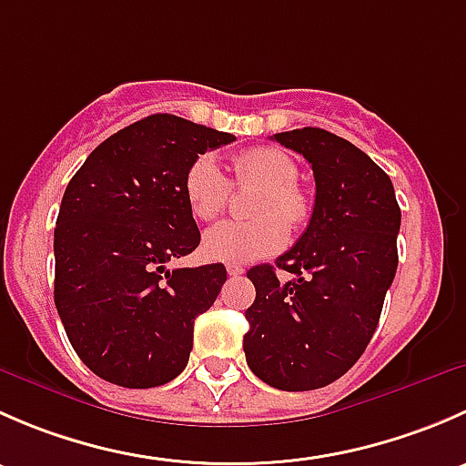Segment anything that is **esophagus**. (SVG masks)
Listing matches in <instances>:
<instances>
[{
    "label": "esophagus",
    "instance_id": "34e87169",
    "mask_svg": "<svg viewBox=\"0 0 466 466\" xmlns=\"http://www.w3.org/2000/svg\"><path fill=\"white\" fill-rule=\"evenodd\" d=\"M243 272H246V268L237 266V263H229V266H228V275L238 277V275H243Z\"/></svg>",
    "mask_w": 466,
    "mask_h": 466
}]
</instances>
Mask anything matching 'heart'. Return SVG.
I'll return each instance as SVG.
<instances>
[{"label": "heart", "instance_id": "b5f03b06", "mask_svg": "<svg viewBox=\"0 0 466 466\" xmlns=\"http://www.w3.org/2000/svg\"><path fill=\"white\" fill-rule=\"evenodd\" d=\"M234 182L238 187H259L252 205L257 220H228L203 237V255L218 263H250L277 255L289 241V228H302L309 218V200L298 189V164L284 150L257 146L232 159ZM182 191L189 211L198 220H216L232 196V185L214 155H198L187 167Z\"/></svg>", "mask_w": 466, "mask_h": 466}]
</instances>
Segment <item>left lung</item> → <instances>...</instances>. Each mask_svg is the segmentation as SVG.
<instances>
[{
	"instance_id": "8db88e82",
	"label": "left lung",
	"mask_w": 466,
	"mask_h": 466,
	"mask_svg": "<svg viewBox=\"0 0 466 466\" xmlns=\"http://www.w3.org/2000/svg\"><path fill=\"white\" fill-rule=\"evenodd\" d=\"M272 139L311 164L316 205L307 232L275 261L289 281L268 263L248 270L257 298L243 350L263 383L302 392L340 379L372 340L397 272L401 209L388 173L347 139L322 128Z\"/></svg>"
}]
</instances>
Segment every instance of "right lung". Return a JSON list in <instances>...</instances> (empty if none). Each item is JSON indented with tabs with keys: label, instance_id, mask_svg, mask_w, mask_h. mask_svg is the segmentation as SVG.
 <instances>
[{
	"label": "right lung",
	"instance_id": "obj_1",
	"mask_svg": "<svg viewBox=\"0 0 466 466\" xmlns=\"http://www.w3.org/2000/svg\"><path fill=\"white\" fill-rule=\"evenodd\" d=\"M234 139L150 115L98 144L69 180L54 232V302L96 377L155 388L189 363L194 320L218 298L228 270L167 268L200 243L182 180L198 155Z\"/></svg>",
	"mask_w": 466,
	"mask_h": 466
}]
</instances>
